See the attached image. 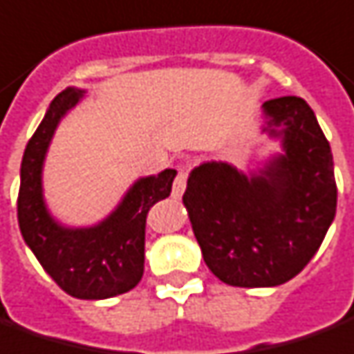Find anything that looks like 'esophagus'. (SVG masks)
I'll return each mask as SVG.
<instances>
[{"instance_id": "esophagus-1", "label": "esophagus", "mask_w": 354, "mask_h": 354, "mask_svg": "<svg viewBox=\"0 0 354 354\" xmlns=\"http://www.w3.org/2000/svg\"><path fill=\"white\" fill-rule=\"evenodd\" d=\"M186 182H187V168H178V174L176 180H174V186H172V197L178 199V197H182L184 194V189H186Z\"/></svg>"}]
</instances>
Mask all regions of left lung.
<instances>
[{
	"label": "left lung",
	"mask_w": 354,
	"mask_h": 354,
	"mask_svg": "<svg viewBox=\"0 0 354 354\" xmlns=\"http://www.w3.org/2000/svg\"><path fill=\"white\" fill-rule=\"evenodd\" d=\"M285 153L246 176L228 162L192 170L184 205L213 275L232 287H277L297 277L322 246L337 209L331 147L298 96L263 102Z\"/></svg>",
	"instance_id": "obj_1"
}]
</instances>
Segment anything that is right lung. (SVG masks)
I'll return each mask as SVG.
<instances>
[{
    "instance_id": "obj_1",
    "label": "right lung",
    "mask_w": 354,
    "mask_h": 354,
    "mask_svg": "<svg viewBox=\"0 0 354 354\" xmlns=\"http://www.w3.org/2000/svg\"><path fill=\"white\" fill-rule=\"evenodd\" d=\"M69 86L52 100L26 143L17 199L19 228L44 271L67 295L100 300L127 292L143 277L147 213L170 196L176 170L137 180L112 215L88 228H67L48 213L42 196V165L59 120L81 100Z\"/></svg>"
}]
</instances>
